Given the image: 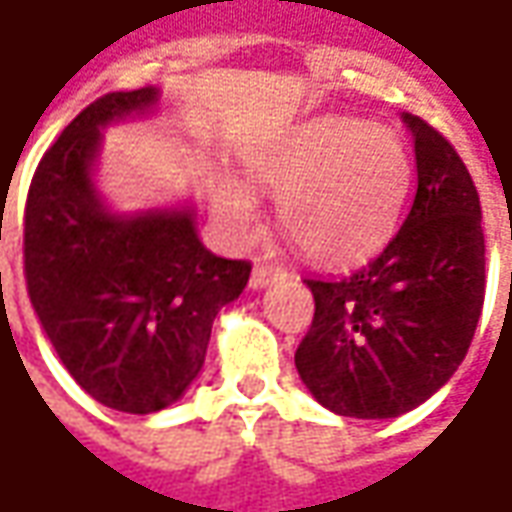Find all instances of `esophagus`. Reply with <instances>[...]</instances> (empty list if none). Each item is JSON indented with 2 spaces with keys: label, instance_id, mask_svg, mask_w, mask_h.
<instances>
[{
  "label": "esophagus",
  "instance_id": "esophagus-1",
  "mask_svg": "<svg viewBox=\"0 0 512 512\" xmlns=\"http://www.w3.org/2000/svg\"><path fill=\"white\" fill-rule=\"evenodd\" d=\"M287 273L279 265H267V262H256L253 267V273H250V287H256V290H262V287L273 285V282H279V279H285Z\"/></svg>",
  "mask_w": 512,
  "mask_h": 512
}]
</instances>
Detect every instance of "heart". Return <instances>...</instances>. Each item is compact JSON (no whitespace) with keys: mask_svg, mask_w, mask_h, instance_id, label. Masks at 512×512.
<instances>
[{"mask_svg":"<svg viewBox=\"0 0 512 512\" xmlns=\"http://www.w3.org/2000/svg\"><path fill=\"white\" fill-rule=\"evenodd\" d=\"M250 179L279 196V230L302 256L347 265L379 250L396 230L413 162L396 130L325 116L253 159ZM216 205L242 230L256 222V202L239 187H222Z\"/></svg>","mask_w":512,"mask_h":512,"instance_id":"b5f03b06","label":"heart"}]
</instances>
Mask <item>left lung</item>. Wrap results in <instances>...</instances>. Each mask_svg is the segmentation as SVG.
<instances>
[{
    "instance_id": "obj_1",
    "label": "left lung",
    "mask_w": 512,
    "mask_h": 512,
    "mask_svg": "<svg viewBox=\"0 0 512 512\" xmlns=\"http://www.w3.org/2000/svg\"><path fill=\"white\" fill-rule=\"evenodd\" d=\"M416 196L399 233L356 273L305 279L313 322L296 370L327 410L393 419L427 402L464 362L484 305L479 193L439 130L404 113Z\"/></svg>"
}]
</instances>
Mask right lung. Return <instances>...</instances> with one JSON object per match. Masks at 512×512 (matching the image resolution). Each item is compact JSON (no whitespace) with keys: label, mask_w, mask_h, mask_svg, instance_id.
<instances>
[{"label":"right lung","mask_w":512,"mask_h":512,"mask_svg":"<svg viewBox=\"0 0 512 512\" xmlns=\"http://www.w3.org/2000/svg\"><path fill=\"white\" fill-rule=\"evenodd\" d=\"M156 99L139 88L90 102L45 150L25 205V282L56 356L96 402L139 416L199 376L216 313L250 279L247 259L199 242L190 210L122 219L99 202V128Z\"/></svg>","instance_id":"obj_1"}]
</instances>
